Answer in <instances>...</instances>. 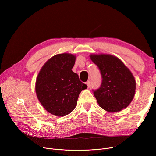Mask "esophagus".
<instances>
[{"label":"esophagus","mask_w":156,"mask_h":156,"mask_svg":"<svg viewBox=\"0 0 156 156\" xmlns=\"http://www.w3.org/2000/svg\"><path fill=\"white\" fill-rule=\"evenodd\" d=\"M90 81H88L86 83V84L87 85V87H88V88L90 87Z\"/></svg>","instance_id":"34e87169"}]
</instances>
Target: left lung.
Wrapping results in <instances>:
<instances>
[{
    "mask_svg": "<svg viewBox=\"0 0 156 156\" xmlns=\"http://www.w3.org/2000/svg\"><path fill=\"white\" fill-rule=\"evenodd\" d=\"M90 58L101 73V85L94 92L99 105L109 112L126 108L133 100L136 89V81L131 71L115 56L91 54Z\"/></svg>",
    "mask_w": 156,
    "mask_h": 156,
    "instance_id": "8db88e82",
    "label": "left lung"
}]
</instances>
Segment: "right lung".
<instances>
[{
  "label": "right lung",
  "instance_id": "obj_1",
  "mask_svg": "<svg viewBox=\"0 0 156 156\" xmlns=\"http://www.w3.org/2000/svg\"><path fill=\"white\" fill-rule=\"evenodd\" d=\"M76 56L62 53L53 56L41 67L35 90L45 109L56 116H64L76 107L79 94L87 86L72 70Z\"/></svg>",
  "mask_w": 156,
  "mask_h": 156
}]
</instances>
